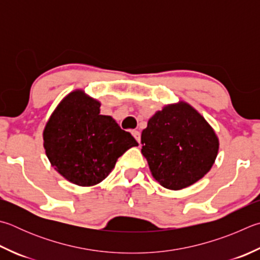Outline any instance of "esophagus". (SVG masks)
I'll return each mask as SVG.
<instances>
[{
	"label": "esophagus",
	"mask_w": 260,
	"mask_h": 260,
	"mask_svg": "<svg viewBox=\"0 0 260 260\" xmlns=\"http://www.w3.org/2000/svg\"><path fill=\"white\" fill-rule=\"evenodd\" d=\"M132 135H133V136H134V138H135V140H136V141H138V142H139V143L141 142V133H140V132H139V131H132Z\"/></svg>",
	"instance_id": "obj_1"
}]
</instances>
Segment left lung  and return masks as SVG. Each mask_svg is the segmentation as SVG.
Wrapping results in <instances>:
<instances>
[{"label": "left lung", "instance_id": "8db88e82", "mask_svg": "<svg viewBox=\"0 0 260 260\" xmlns=\"http://www.w3.org/2000/svg\"><path fill=\"white\" fill-rule=\"evenodd\" d=\"M141 143L152 176L169 190H181L204 177L219 146L214 129L185 102L155 112L142 132Z\"/></svg>", "mask_w": 260, "mask_h": 260}]
</instances>
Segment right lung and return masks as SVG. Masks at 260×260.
Instances as JSON below:
<instances>
[{
  "label": "right lung",
  "mask_w": 260,
  "mask_h": 260,
  "mask_svg": "<svg viewBox=\"0 0 260 260\" xmlns=\"http://www.w3.org/2000/svg\"><path fill=\"white\" fill-rule=\"evenodd\" d=\"M100 106L83 91L69 93L51 115L43 133L52 166L79 186L102 182L117 159L139 145L110 116L100 115Z\"/></svg>",
  "instance_id": "add662e5"
}]
</instances>
